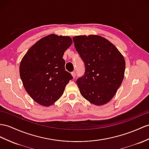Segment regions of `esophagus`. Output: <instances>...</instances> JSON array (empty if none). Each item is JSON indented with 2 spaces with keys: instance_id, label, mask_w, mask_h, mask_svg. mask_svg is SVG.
<instances>
[{
  "instance_id": "obj_1",
  "label": "esophagus",
  "mask_w": 149,
  "mask_h": 149,
  "mask_svg": "<svg viewBox=\"0 0 149 149\" xmlns=\"http://www.w3.org/2000/svg\"><path fill=\"white\" fill-rule=\"evenodd\" d=\"M71 74H72V78H75V77H76V74H75V72H74V71L72 72H71Z\"/></svg>"
}]
</instances>
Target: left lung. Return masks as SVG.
I'll use <instances>...</instances> for the list:
<instances>
[{
  "label": "left lung",
  "instance_id": "left-lung-1",
  "mask_svg": "<svg viewBox=\"0 0 149 149\" xmlns=\"http://www.w3.org/2000/svg\"><path fill=\"white\" fill-rule=\"evenodd\" d=\"M72 40L85 66V74L77 81L81 95L96 106L106 104L114 96L124 78V57L111 42L100 36L79 35Z\"/></svg>",
  "mask_w": 149,
  "mask_h": 149
}]
</instances>
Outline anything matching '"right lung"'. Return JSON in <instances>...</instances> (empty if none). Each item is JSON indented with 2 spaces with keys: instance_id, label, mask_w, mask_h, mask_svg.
<instances>
[{
  "instance_id": "1",
  "label": "right lung",
  "mask_w": 149,
  "mask_h": 149,
  "mask_svg": "<svg viewBox=\"0 0 149 149\" xmlns=\"http://www.w3.org/2000/svg\"><path fill=\"white\" fill-rule=\"evenodd\" d=\"M72 42L67 36L47 35L31 46L21 60L19 74L23 86L40 105L49 107L55 103L72 79L65 70L63 58Z\"/></svg>"
}]
</instances>
